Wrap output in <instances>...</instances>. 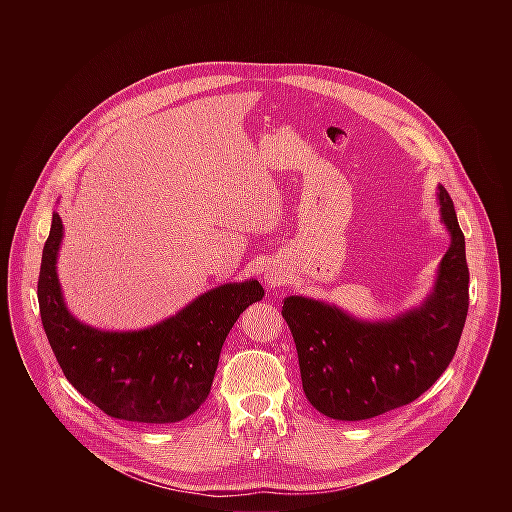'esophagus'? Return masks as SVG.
I'll return each instance as SVG.
<instances>
[{
    "label": "esophagus",
    "instance_id": "34e87169",
    "mask_svg": "<svg viewBox=\"0 0 512 512\" xmlns=\"http://www.w3.org/2000/svg\"><path fill=\"white\" fill-rule=\"evenodd\" d=\"M265 281H267V285L277 287V285L283 283V277H281L279 273H267V275H265Z\"/></svg>",
    "mask_w": 512,
    "mask_h": 512
}]
</instances>
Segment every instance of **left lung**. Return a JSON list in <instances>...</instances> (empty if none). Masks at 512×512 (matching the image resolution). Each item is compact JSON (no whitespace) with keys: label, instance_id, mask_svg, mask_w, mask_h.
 I'll list each match as a JSON object with an SVG mask.
<instances>
[{"label":"left lung","instance_id":"1","mask_svg":"<svg viewBox=\"0 0 512 512\" xmlns=\"http://www.w3.org/2000/svg\"><path fill=\"white\" fill-rule=\"evenodd\" d=\"M437 196L452 245L421 308L364 324L316 300L285 298L281 316L296 342L304 393L320 413L360 421L399 409L452 362L468 316L470 271L454 202L444 186Z\"/></svg>","mask_w":512,"mask_h":512}]
</instances>
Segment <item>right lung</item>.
I'll return each instance as SVG.
<instances>
[{"label":"right lung","mask_w":512,"mask_h":512,"mask_svg":"<svg viewBox=\"0 0 512 512\" xmlns=\"http://www.w3.org/2000/svg\"><path fill=\"white\" fill-rule=\"evenodd\" d=\"M62 221L52 214L44 243L38 304L42 326L68 383L101 411L135 423H176L208 397L218 356L237 318L263 298V287L218 285L176 316L139 332H101L64 306L56 277Z\"/></svg>","instance_id":"1"}]
</instances>
